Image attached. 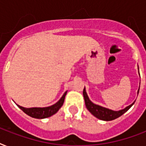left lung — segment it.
<instances>
[{
	"instance_id": "1",
	"label": "left lung",
	"mask_w": 146,
	"mask_h": 146,
	"mask_svg": "<svg viewBox=\"0 0 146 146\" xmlns=\"http://www.w3.org/2000/svg\"><path fill=\"white\" fill-rule=\"evenodd\" d=\"M139 91V88L138 92ZM83 96H84L85 99V104H86V108L89 110V111L90 113L94 115L96 117H97L98 119H100V120H105V121H110V120H113L116 118L119 117L121 115H123L125 112H127L128 110H129L130 108H131L134 104V102L133 104H131L129 106H127V108H125L124 109H122V110H120V111H112L111 109L106 108H104V107L100 106V105H98V104H94L90 101L89 98L88 97V95H87L86 92V89L84 88L83 89Z\"/></svg>"
}]
</instances>
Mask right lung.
Here are the masks:
<instances>
[{
	"label": "right lung",
	"instance_id": "obj_1",
	"mask_svg": "<svg viewBox=\"0 0 146 146\" xmlns=\"http://www.w3.org/2000/svg\"><path fill=\"white\" fill-rule=\"evenodd\" d=\"M66 92H66L63 95L61 98L57 103H55L54 104H53L51 106L46 107V108H26L19 106L18 104H17V106L19 107L24 113H26L27 115L30 116L33 118L43 119V118L49 117L50 116L54 115V113H57L58 110L61 108L63 104H64Z\"/></svg>",
	"mask_w": 146,
	"mask_h": 146
}]
</instances>
